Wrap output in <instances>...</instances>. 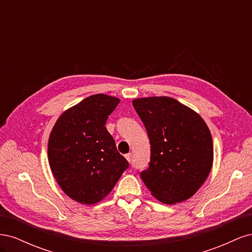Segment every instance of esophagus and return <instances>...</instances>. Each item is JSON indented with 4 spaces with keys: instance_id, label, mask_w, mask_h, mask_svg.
I'll return each instance as SVG.
<instances>
[{
    "instance_id": "obj_1",
    "label": "esophagus",
    "mask_w": 252,
    "mask_h": 252,
    "mask_svg": "<svg viewBox=\"0 0 252 252\" xmlns=\"http://www.w3.org/2000/svg\"><path fill=\"white\" fill-rule=\"evenodd\" d=\"M125 158H126V159L128 162H131L132 161V155L131 154H127L126 156H125Z\"/></svg>"
}]
</instances>
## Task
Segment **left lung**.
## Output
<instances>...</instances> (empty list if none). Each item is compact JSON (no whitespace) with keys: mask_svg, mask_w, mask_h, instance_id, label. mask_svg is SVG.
<instances>
[{"mask_svg":"<svg viewBox=\"0 0 252 252\" xmlns=\"http://www.w3.org/2000/svg\"><path fill=\"white\" fill-rule=\"evenodd\" d=\"M148 133L149 167L141 179L157 200L173 205L190 199L207 180L213 144L199 113L169 96L132 101Z\"/></svg>","mask_w":252,"mask_h":252,"instance_id":"8db88e82","label":"left lung"}]
</instances>
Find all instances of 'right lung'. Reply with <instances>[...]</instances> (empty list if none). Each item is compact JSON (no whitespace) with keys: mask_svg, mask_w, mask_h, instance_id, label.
Segmentation results:
<instances>
[{"mask_svg":"<svg viewBox=\"0 0 252 252\" xmlns=\"http://www.w3.org/2000/svg\"><path fill=\"white\" fill-rule=\"evenodd\" d=\"M120 98L97 94L65 110L48 140V161L57 183L75 202L104 200L128 168L105 127Z\"/></svg>","mask_w":252,"mask_h":252,"instance_id":"add662e5","label":"right lung"}]
</instances>
